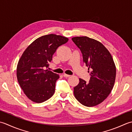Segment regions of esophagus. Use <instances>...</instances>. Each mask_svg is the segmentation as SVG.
<instances>
[{"label": "esophagus", "mask_w": 132, "mask_h": 132, "mask_svg": "<svg viewBox=\"0 0 132 132\" xmlns=\"http://www.w3.org/2000/svg\"><path fill=\"white\" fill-rule=\"evenodd\" d=\"M63 76L64 77H70L71 76H70V75H67V74H63Z\"/></svg>", "instance_id": "obj_1"}]
</instances>
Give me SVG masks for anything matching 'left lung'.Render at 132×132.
Returning <instances> with one entry per match:
<instances>
[{"label":"left lung","instance_id":"1","mask_svg":"<svg viewBox=\"0 0 132 132\" xmlns=\"http://www.w3.org/2000/svg\"><path fill=\"white\" fill-rule=\"evenodd\" d=\"M81 51L83 61L90 70L89 82L79 79L74 88V95L79 103L86 106L101 103L111 92L114 84L116 68L111 53L97 40L87 36L72 38Z\"/></svg>","mask_w":132,"mask_h":132}]
</instances>
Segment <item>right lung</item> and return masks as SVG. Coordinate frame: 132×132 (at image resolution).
<instances>
[{
	"instance_id": "add662e5",
	"label": "right lung",
	"mask_w": 132,
	"mask_h": 132,
	"mask_svg": "<svg viewBox=\"0 0 132 132\" xmlns=\"http://www.w3.org/2000/svg\"><path fill=\"white\" fill-rule=\"evenodd\" d=\"M67 37L55 34L47 35L34 41L24 51L17 65L19 84L27 97L36 103L50 98L55 93L59 75L48 69L52 56Z\"/></svg>"
}]
</instances>
